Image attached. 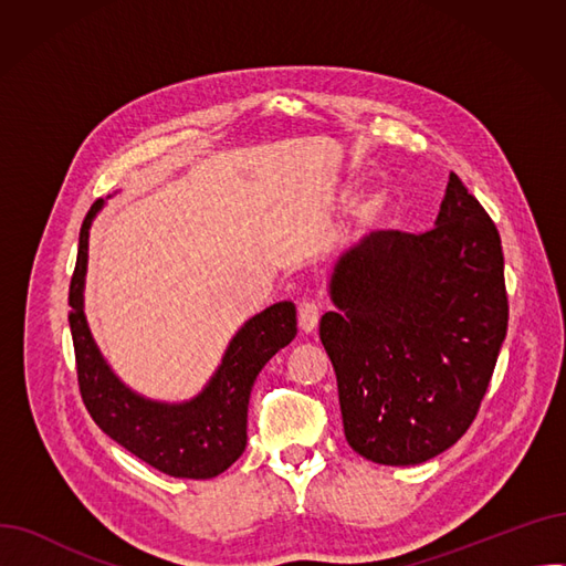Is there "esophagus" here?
I'll use <instances>...</instances> for the list:
<instances>
[{
	"instance_id": "1",
	"label": "esophagus",
	"mask_w": 566,
	"mask_h": 566,
	"mask_svg": "<svg viewBox=\"0 0 566 566\" xmlns=\"http://www.w3.org/2000/svg\"><path fill=\"white\" fill-rule=\"evenodd\" d=\"M318 305L316 303H301L298 305V323H301V331L303 333H314L316 325H318Z\"/></svg>"
}]
</instances>
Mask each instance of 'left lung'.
Wrapping results in <instances>:
<instances>
[{
	"label": "left lung",
	"mask_w": 566,
	"mask_h": 566,
	"mask_svg": "<svg viewBox=\"0 0 566 566\" xmlns=\"http://www.w3.org/2000/svg\"><path fill=\"white\" fill-rule=\"evenodd\" d=\"M318 325L344 436L360 457L418 465L468 431L507 335L500 233L450 174L427 233L371 231L331 275Z\"/></svg>",
	"instance_id": "8db88e82"
}]
</instances>
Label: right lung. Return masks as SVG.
Returning <instances> with one entry per match:
<instances>
[{"label": "right lung", "instance_id": "obj_1", "mask_svg": "<svg viewBox=\"0 0 566 566\" xmlns=\"http://www.w3.org/2000/svg\"><path fill=\"white\" fill-rule=\"evenodd\" d=\"M103 206L105 199H98L82 222L69 293L82 401L94 422L144 463L181 480L218 478L245 452L252 385L265 363L298 333L295 305L282 301L245 321L197 397L178 403L146 399L112 371L84 316L88 229Z\"/></svg>", "mask_w": 566, "mask_h": 566}]
</instances>
